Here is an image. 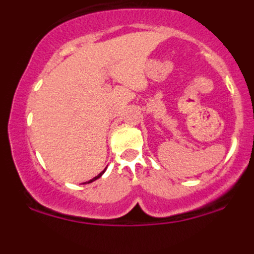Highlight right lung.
<instances>
[{
	"instance_id": "right-lung-1",
	"label": "right lung",
	"mask_w": 254,
	"mask_h": 254,
	"mask_svg": "<svg viewBox=\"0 0 254 254\" xmlns=\"http://www.w3.org/2000/svg\"><path fill=\"white\" fill-rule=\"evenodd\" d=\"M104 172H105V169H104V170H103V172H102V173H99V174H98V176H96V177H94V178H93V179H90V181H89V182H85V183H91V182L96 181V179H98V178H100V177H102V176H103V174H104Z\"/></svg>"
}]
</instances>
